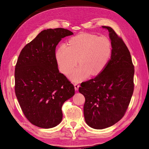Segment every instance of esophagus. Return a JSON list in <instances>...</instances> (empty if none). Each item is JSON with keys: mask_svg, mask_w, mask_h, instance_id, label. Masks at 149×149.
I'll use <instances>...</instances> for the list:
<instances>
[{"mask_svg": "<svg viewBox=\"0 0 149 149\" xmlns=\"http://www.w3.org/2000/svg\"><path fill=\"white\" fill-rule=\"evenodd\" d=\"M80 87V85L77 83H75L74 84V88L75 91H77L79 89V87Z\"/></svg>", "mask_w": 149, "mask_h": 149, "instance_id": "1", "label": "esophagus"}]
</instances>
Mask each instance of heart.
<instances>
[{"instance_id": "obj_1", "label": "heart", "mask_w": 149, "mask_h": 149, "mask_svg": "<svg viewBox=\"0 0 149 149\" xmlns=\"http://www.w3.org/2000/svg\"><path fill=\"white\" fill-rule=\"evenodd\" d=\"M111 53V43L107 38L84 33L70 38L67 47L61 45L55 56L60 72L65 75L70 74L79 63L80 66L72 72L70 77L74 82H80L90 74L101 73Z\"/></svg>"}]
</instances>
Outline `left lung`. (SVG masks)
Instances as JSON below:
<instances>
[{
    "instance_id": "left-lung-1",
    "label": "left lung",
    "mask_w": 149,
    "mask_h": 149,
    "mask_svg": "<svg viewBox=\"0 0 149 149\" xmlns=\"http://www.w3.org/2000/svg\"><path fill=\"white\" fill-rule=\"evenodd\" d=\"M112 46L111 59L101 73L82 82L79 91L85 97L84 115L89 127L104 129L123 117L134 89V66L122 38L109 26Z\"/></svg>"
}]
</instances>
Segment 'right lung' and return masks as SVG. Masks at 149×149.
Wrapping results in <instances>:
<instances>
[{
	"label": "right lung",
	"instance_id": "right-lung-1",
	"mask_svg": "<svg viewBox=\"0 0 149 149\" xmlns=\"http://www.w3.org/2000/svg\"><path fill=\"white\" fill-rule=\"evenodd\" d=\"M73 35L66 29H45L22 48L15 68V93L26 118L42 128L58 125L62 107L75 94L74 86L60 73L55 56L62 38Z\"/></svg>",
	"mask_w": 149,
	"mask_h": 149
}]
</instances>
